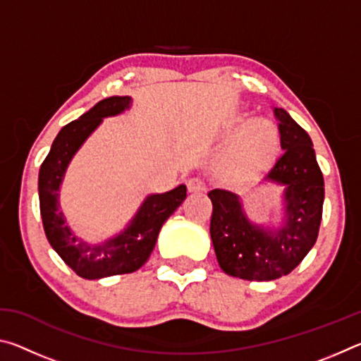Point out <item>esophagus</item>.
I'll list each match as a JSON object with an SVG mask.
<instances>
[{
  "label": "esophagus",
  "instance_id": "obj_1",
  "mask_svg": "<svg viewBox=\"0 0 361 361\" xmlns=\"http://www.w3.org/2000/svg\"><path fill=\"white\" fill-rule=\"evenodd\" d=\"M188 189L191 192L204 191V189H205V180L200 178V176H192V178H189V181H188Z\"/></svg>",
  "mask_w": 361,
  "mask_h": 361
}]
</instances>
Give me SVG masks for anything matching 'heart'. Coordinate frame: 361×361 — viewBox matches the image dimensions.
<instances>
[{"label": "heart", "mask_w": 361, "mask_h": 361, "mask_svg": "<svg viewBox=\"0 0 361 361\" xmlns=\"http://www.w3.org/2000/svg\"><path fill=\"white\" fill-rule=\"evenodd\" d=\"M279 133L267 121H253L234 140L226 154V164L237 173H248L266 167L277 154Z\"/></svg>", "instance_id": "1"}]
</instances>
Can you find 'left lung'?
I'll use <instances>...</instances> for the list:
<instances>
[{
    "label": "left lung",
    "instance_id": "left-lung-1",
    "mask_svg": "<svg viewBox=\"0 0 361 361\" xmlns=\"http://www.w3.org/2000/svg\"><path fill=\"white\" fill-rule=\"evenodd\" d=\"M283 152L266 180L286 185V223L277 232H266L248 223L235 194L212 189L210 235L219 267L232 277L267 282L295 269L319 237L325 199L323 175L312 140L282 108L274 106Z\"/></svg>",
    "mask_w": 361,
    "mask_h": 361
}]
</instances>
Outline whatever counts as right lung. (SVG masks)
Segmentation results:
<instances>
[{"mask_svg":"<svg viewBox=\"0 0 361 361\" xmlns=\"http://www.w3.org/2000/svg\"><path fill=\"white\" fill-rule=\"evenodd\" d=\"M129 105V97H109L97 103L79 119L66 124L54 140L39 169V210L46 237L60 258L82 279L94 280L130 274L142 267L156 245L162 224L186 197L185 185L166 194L149 195L129 228L102 245H89L78 240L65 224L57 199L66 166L84 140L100 124L102 118L124 111Z\"/></svg>","mask_w":361,"mask_h":361,"instance_id":"right-lung-1","label":"right lung"}]
</instances>
